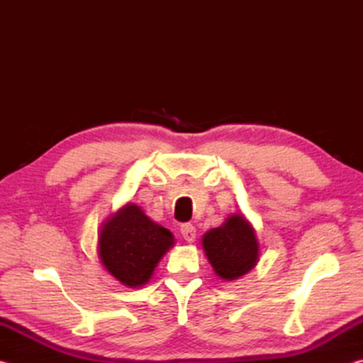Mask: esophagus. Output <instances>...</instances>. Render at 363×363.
<instances>
[{"instance_id":"34e87169","label":"esophagus","mask_w":363,"mask_h":363,"mask_svg":"<svg viewBox=\"0 0 363 363\" xmlns=\"http://www.w3.org/2000/svg\"><path fill=\"white\" fill-rule=\"evenodd\" d=\"M181 233H182V237H184V240L186 242H190L192 243L195 238H196V230H195V227L192 225V224H189V223H186V224H182L181 225Z\"/></svg>"}]
</instances>
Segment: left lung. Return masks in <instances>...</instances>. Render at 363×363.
<instances>
[{"label":"left lung","mask_w":363,"mask_h":363,"mask_svg":"<svg viewBox=\"0 0 363 363\" xmlns=\"http://www.w3.org/2000/svg\"><path fill=\"white\" fill-rule=\"evenodd\" d=\"M201 245L214 272L224 280L250 272L259 256L255 229L242 214H233L220 227L206 232Z\"/></svg>","instance_id":"8db88e82"}]
</instances>
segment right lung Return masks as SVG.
Returning <instances> with one entry per match:
<instances>
[{
  "mask_svg": "<svg viewBox=\"0 0 363 363\" xmlns=\"http://www.w3.org/2000/svg\"><path fill=\"white\" fill-rule=\"evenodd\" d=\"M173 243V233L153 223L138 205L128 203L102 225L97 251L110 275L136 288L149 281Z\"/></svg>",
  "mask_w": 363,
  "mask_h": 363,
  "instance_id": "right-lung-1",
  "label": "right lung"
}]
</instances>
